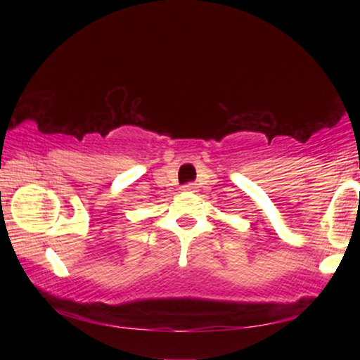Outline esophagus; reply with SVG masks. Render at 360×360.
I'll return each instance as SVG.
<instances>
[{"instance_id": "34e87169", "label": "esophagus", "mask_w": 360, "mask_h": 360, "mask_svg": "<svg viewBox=\"0 0 360 360\" xmlns=\"http://www.w3.org/2000/svg\"><path fill=\"white\" fill-rule=\"evenodd\" d=\"M196 188H198L196 184H188V185L184 186V191H186V193H195V191H198Z\"/></svg>"}]
</instances>
